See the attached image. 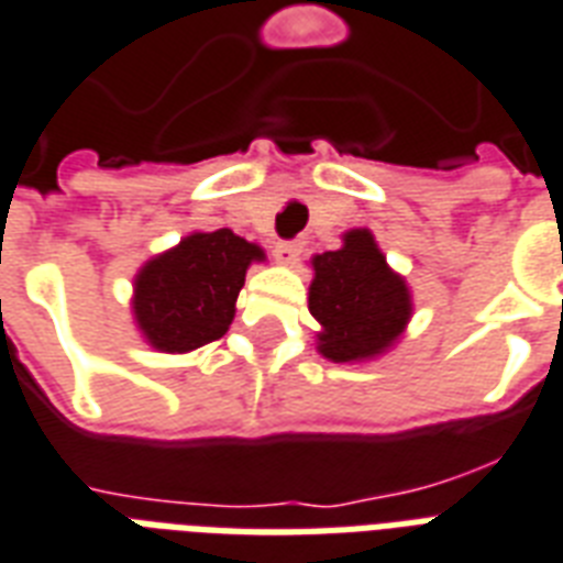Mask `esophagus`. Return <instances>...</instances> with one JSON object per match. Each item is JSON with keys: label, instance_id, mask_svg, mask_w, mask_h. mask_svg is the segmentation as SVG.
I'll use <instances>...</instances> for the list:
<instances>
[{"label": "esophagus", "instance_id": "34e87169", "mask_svg": "<svg viewBox=\"0 0 563 563\" xmlns=\"http://www.w3.org/2000/svg\"><path fill=\"white\" fill-rule=\"evenodd\" d=\"M274 253H277V260H280L283 265L298 263V256L303 253V242H300V239H291V242H277L274 244Z\"/></svg>", "mask_w": 563, "mask_h": 563}]
</instances>
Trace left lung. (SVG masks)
Returning a JSON list of instances; mask_svg holds the SVG:
<instances>
[{
    "instance_id": "left-lung-1",
    "label": "left lung",
    "mask_w": 563,
    "mask_h": 563,
    "mask_svg": "<svg viewBox=\"0 0 563 563\" xmlns=\"http://www.w3.org/2000/svg\"><path fill=\"white\" fill-rule=\"evenodd\" d=\"M310 312L319 321L321 357L360 363L396 345L413 316L405 277H398L375 235L349 230L342 247L312 256Z\"/></svg>"
}]
</instances>
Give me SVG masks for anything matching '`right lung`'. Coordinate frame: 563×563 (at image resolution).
Returning <instances> with one entry per match:
<instances>
[{
  "instance_id": "obj_1",
  "label": "right lung",
  "mask_w": 563,
  "mask_h": 563,
  "mask_svg": "<svg viewBox=\"0 0 563 563\" xmlns=\"http://www.w3.org/2000/svg\"><path fill=\"white\" fill-rule=\"evenodd\" d=\"M263 260V247L233 230L186 235L135 274V324L165 354H188L221 339L233 324L247 265Z\"/></svg>"
}]
</instances>
